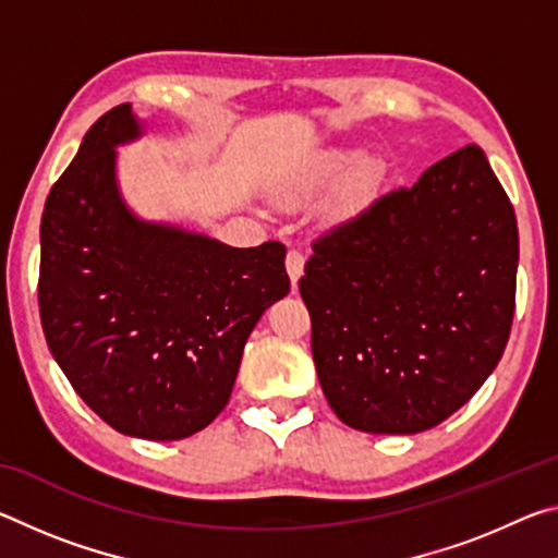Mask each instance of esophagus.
I'll return each mask as SVG.
<instances>
[{
  "label": "esophagus",
  "instance_id": "obj_1",
  "mask_svg": "<svg viewBox=\"0 0 558 558\" xmlns=\"http://www.w3.org/2000/svg\"><path fill=\"white\" fill-rule=\"evenodd\" d=\"M286 268H288V276H290L292 288H295V286H298V280H300V276H302V268H305V256H302L300 251L290 248V251H288V256H286Z\"/></svg>",
  "mask_w": 558,
  "mask_h": 558
}]
</instances>
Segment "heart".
<instances>
[{
  "instance_id": "1",
  "label": "heart",
  "mask_w": 558,
  "mask_h": 558,
  "mask_svg": "<svg viewBox=\"0 0 558 558\" xmlns=\"http://www.w3.org/2000/svg\"><path fill=\"white\" fill-rule=\"evenodd\" d=\"M356 155L352 153H344V149H335V153H329L323 162L317 165L315 174H313V184H335L342 179L349 169L354 167ZM374 184V167L369 159H364V162H360L352 172V177H349L347 182V192L349 196H362L372 189Z\"/></svg>"
}]
</instances>
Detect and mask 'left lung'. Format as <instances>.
Returning a JSON list of instances; mask_svg holds the SVG:
<instances>
[{
	"mask_svg": "<svg viewBox=\"0 0 558 558\" xmlns=\"http://www.w3.org/2000/svg\"><path fill=\"white\" fill-rule=\"evenodd\" d=\"M517 263L512 202L477 145L319 235L300 295L339 421L409 436L468 403L507 347Z\"/></svg>",
	"mask_w": 558,
	"mask_h": 558,
	"instance_id": "left-lung-1",
	"label": "left lung"
}]
</instances>
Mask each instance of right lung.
Returning a JSON list of instances; mask_svg holds the SVG:
<instances>
[{
  "mask_svg": "<svg viewBox=\"0 0 558 558\" xmlns=\"http://www.w3.org/2000/svg\"><path fill=\"white\" fill-rule=\"evenodd\" d=\"M143 135L130 102L93 122L41 216L39 313L75 393L125 436H194L229 403L245 339L286 298V245L231 248L137 219L116 147Z\"/></svg>",
  "mask_w": 558,
  "mask_h": 558,
  "instance_id": "right-lung-1",
  "label": "right lung"
}]
</instances>
